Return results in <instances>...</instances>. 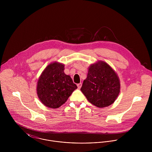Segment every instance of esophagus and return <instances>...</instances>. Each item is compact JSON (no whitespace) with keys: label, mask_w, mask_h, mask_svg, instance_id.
Wrapping results in <instances>:
<instances>
[{"label":"esophagus","mask_w":152,"mask_h":152,"mask_svg":"<svg viewBox=\"0 0 152 152\" xmlns=\"http://www.w3.org/2000/svg\"><path fill=\"white\" fill-rule=\"evenodd\" d=\"M81 86H82V83H81L77 84V87H78L79 89H80L81 88Z\"/></svg>","instance_id":"obj_1"}]
</instances>
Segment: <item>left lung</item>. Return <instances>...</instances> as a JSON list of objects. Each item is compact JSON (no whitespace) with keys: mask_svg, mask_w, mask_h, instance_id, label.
I'll list each match as a JSON object with an SVG mask.
<instances>
[{"mask_svg":"<svg viewBox=\"0 0 152 152\" xmlns=\"http://www.w3.org/2000/svg\"><path fill=\"white\" fill-rule=\"evenodd\" d=\"M120 81L115 71L99 61L89 66L81 91L88 101L98 108L112 104L120 92Z\"/></svg>","mask_w":152,"mask_h":152,"instance_id":"1","label":"left lung"}]
</instances>
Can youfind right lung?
Segmentation results:
<instances>
[{
	"label": "right lung",
	"mask_w": 152,
	"mask_h": 152,
	"mask_svg": "<svg viewBox=\"0 0 152 152\" xmlns=\"http://www.w3.org/2000/svg\"><path fill=\"white\" fill-rule=\"evenodd\" d=\"M64 70V64L54 62L44 69L39 77L37 94L43 104L48 108L61 107L77 88L71 77L66 75Z\"/></svg>",
	"instance_id": "right-lung-1"
}]
</instances>
